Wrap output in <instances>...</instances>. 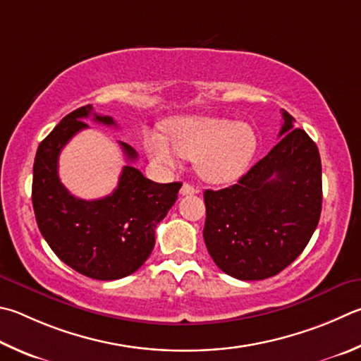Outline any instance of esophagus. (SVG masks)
I'll return each instance as SVG.
<instances>
[{"label": "esophagus", "mask_w": 361, "mask_h": 361, "mask_svg": "<svg viewBox=\"0 0 361 361\" xmlns=\"http://www.w3.org/2000/svg\"><path fill=\"white\" fill-rule=\"evenodd\" d=\"M197 192H199V189L194 188L192 185H189V183H185V185L181 186V191H180L181 195H191V194H197Z\"/></svg>", "instance_id": "1"}]
</instances>
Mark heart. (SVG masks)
Here are the masks:
<instances>
[{
  "instance_id": "b5f03b06",
  "label": "heart",
  "mask_w": 361,
  "mask_h": 361,
  "mask_svg": "<svg viewBox=\"0 0 361 361\" xmlns=\"http://www.w3.org/2000/svg\"><path fill=\"white\" fill-rule=\"evenodd\" d=\"M166 135L176 154L194 159L199 176L208 183H228L245 173L257 149V135L243 121L192 115L166 124ZM143 145L158 166L172 169L175 153L158 133H147Z\"/></svg>"
}]
</instances>
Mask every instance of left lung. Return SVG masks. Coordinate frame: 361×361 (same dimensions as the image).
<instances>
[{"mask_svg": "<svg viewBox=\"0 0 361 361\" xmlns=\"http://www.w3.org/2000/svg\"><path fill=\"white\" fill-rule=\"evenodd\" d=\"M283 137L237 185L207 189L203 240L222 271L260 281L303 252L322 212V164L316 143L283 110Z\"/></svg>", "mask_w": 361, "mask_h": 361, "instance_id": "left-lung-1", "label": "left lung"}]
</instances>
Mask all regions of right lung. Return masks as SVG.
Returning <instances> with one entry per match:
<instances>
[{
    "mask_svg": "<svg viewBox=\"0 0 361 361\" xmlns=\"http://www.w3.org/2000/svg\"><path fill=\"white\" fill-rule=\"evenodd\" d=\"M116 126L112 116L83 106L66 115L39 143L32 167V208L42 237L58 257L85 276L114 281L133 274L154 247V228L178 199L181 183H154L139 169L124 166L115 191L102 199L83 200L72 195L58 176V156L83 120ZM128 161L137 152L120 142Z\"/></svg>",
    "mask_w": 361,
    "mask_h": 361,
    "instance_id": "add662e5",
    "label": "right lung"
}]
</instances>
